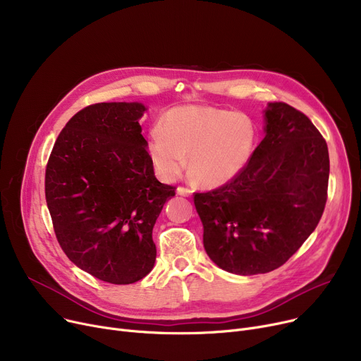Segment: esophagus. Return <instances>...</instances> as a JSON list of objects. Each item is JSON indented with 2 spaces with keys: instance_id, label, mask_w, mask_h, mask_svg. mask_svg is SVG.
<instances>
[{
  "instance_id": "esophagus-1",
  "label": "esophagus",
  "mask_w": 361,
  "mask_h": 361,
  "mask_svg": "<svg viewBox=\"0 0 361 361\" xmlns=\"http://www.w3.org/2000/svg\"><path fill=\"white\" fill-rule=\"evenodd\" d=\"M177 195L184 196V197H190L192 190H190V188H185V187H177Z\"/></svg>"
}]
</instances>
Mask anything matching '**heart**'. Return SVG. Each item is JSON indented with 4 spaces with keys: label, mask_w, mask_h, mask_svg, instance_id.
I'll return each mask as SVG.
<instances>
[{
    "label": "heart",
    "mask_w": 361,
    "mask_h": 361,
    "mask_svg": "<svg viewBox=\"0 0 361 361\" xmlns=\"http://www.w3.org/2000/svg\"><path fill=\"white\" fill-rule=\"evenodd\" d=\"M257 133L253 121L240 112L212 106L171 109L159 128L152 130L149 154L157 174L176 181L185 168L203 187H221L247 165Z\"/></svg>",
    "instance_id": "b5f03b06"
}]
</instances>
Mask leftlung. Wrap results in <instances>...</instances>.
<instances>
[{
	"label": "left lung",
	"mask_w": 361,
	"mask_h": 361,
	"mask_svg": "<svg viewBox=\"0 0 361 361\" xmlns=\"http://www.w3.org/2000/svg\"><path fill=\"white\" fill-rule=\"evenodd\" d=\"M264 133L235 178L195 193L207 256L237 275L282 267L314 231L328 199V146L305 114L269 102Z\"/></svg>",
	"instance_id": "left-lung-1"
}]
</instances>
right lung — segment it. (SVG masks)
I'll return each mask as SVG.
<instances>
[{"instance_id":"add662e5","label":"right lung","mask_w":361,"mask_h":361,"mask_svg":"<svg viewBox=\"0 0 361 361\" xmlns=\"http://www.w3.org/2000/svg\"><path fill=\"white\" fill-rule=\"evenodd\" d=\"M146 106L102 102L83 108L56 137L45 197L63 252L82 271L126 286L155 264L152 230L176 187L162 184L142 136Z\"/></svg>"}]
</instances>
